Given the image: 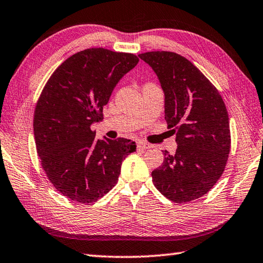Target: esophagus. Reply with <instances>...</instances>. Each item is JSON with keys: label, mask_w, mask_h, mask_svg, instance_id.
Segmentation results:
<instances>
[{"label": "esophagus", "mask_w": 263, "mask_h": 263, "mask_svg": "<svg viewBox=\"0 0 263 263\" xmlns=\"http://www.w3.org/2000/svg\"><path fill=\"white\" fill-rule=\"evenodd\" d=\"M137 147H138L139 151H146V149L151 148V145H149V143H147V142H143V141H138Z\"/></svg>", "instance_id": "1"}]
</instances>
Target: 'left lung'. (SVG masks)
<instances>
[{
  "mask_svg": "<svg viewBox=\"0 0 263 263\" xmlns=\"http://www.w3.org/2000/svg\"><path fill=\"white\" fill-rule=\"evenodd\" d=\"M155 71L164 92L167 128L176 133L177 151L163 152L153 182L176 203L202 197L221 174L230 152L229 117L219 91L188 59L168 51L139 54Z\"/></svg>",
  "mask_w": 263,
  "mask_h": 263,
  "instance_id": "obj_1",
  "label": "left lung"
}]
</instances>
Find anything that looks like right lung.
<instances>
[{"label": "right lung", "mask_w": 263, "mask_h": 263, "mask_svg": "<svg viewBox=\"0 0 263 263\" xmlns=\"http://www.w3.org/2000/svg\"><path fill=\"white\" fill-rule=\"evenodd\" d=\"M138 61L132 53L104 48L80 51L54 70L41 93L33 124L36 149L51 183L71 200L104 196L136 151L130 139L98 140L91 125L102 121L111 92Z\"/></svg>", "instance_id": "right-lung-1"}]
</instances>
